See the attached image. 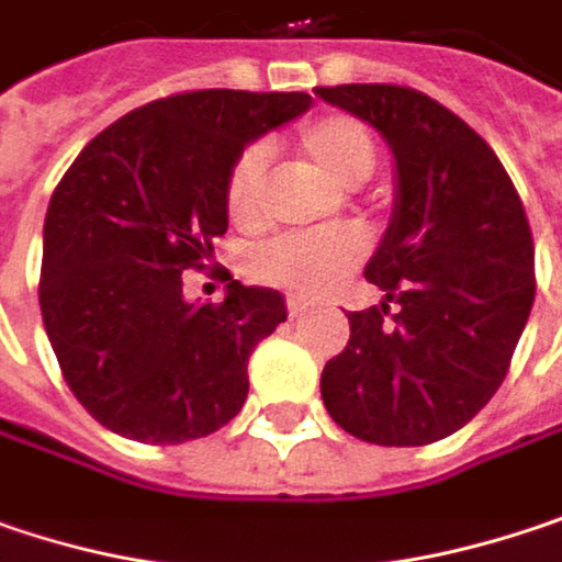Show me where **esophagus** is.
<instances>
[{"label":"esophagus","mask_w":562,"mask_h":562,"mask_svg":"<svg viewBox=\"0 0 562 562\" xmlns=\"http://www.w3.org/2000/svg\"><path fill=\"white\" fill-rule=\"evenodd\" d=\"M306 310H310V303L301 301V297H291V301H288V313H291V316H303Z\"/></svg>","instance_id":"obj_1"}]
</instances>
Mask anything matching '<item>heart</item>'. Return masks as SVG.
<instances>
[{
    "mask_svg": "<svg viewBox=\"0 0 562 562\" xmlns=\"http://www.w3.org/2000/svg\"><path fill=\"white\" fill-rule=\"evenodd\" d=\"M297 140L303 153L336 181L361 184L374 176L378 146L368 124L351 114H319L303 124ZM265 191H268V146L249 143L236 153L226 172L229 217L239 223L259 221ZM361 256H364V236L351 226L288 233L265 243L252 256V274L261 284L291 294H316L336 284L348 268L361 261Z\"/></svg>",
    "mask_w": 562,
    "mask_h": 562,
    "instance_id": "obj_1",
    "label": "heart"
}]
</instances>
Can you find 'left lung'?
I'll use <instances>...</instances> for the list:
<instances>
[{
  "label": "left lung",
  "instance_id": "left-lung-1",
  "mask_svg": "<svg viewBox=\"0 0 562 562\" xmlns=\"http://www.w3.org/2000/svg\"><path fill=\"white\" fill-rule=\"evenodd\" d=\"M316 95L374 124L400 179L364 268L386 301L348 313V345L323 368V403L371 445L441 441L502 386L538 294L521 198L493 146L425 92L361 82L316 86Z\"/></svg>",
  "mask_w": 562,
  "mask_h": 562
}]
</instances>
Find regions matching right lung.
<instances>
[{"label": "right lung", "mask_w": 562, "mask_h": 562, "mask_svg": "<svg viewBox=\"0 0 562 562\" xmlns=\"http://www.w3.org/2000/svg\"><path fill=\"white\" fill-rule=\"evenodd\" d=\"M306 92L201 89L156 99L89 143L44 221L41 316L63 381L104 428L181 445L233 419L249 355L288 319L284 297L229 278L188 303L226 233V172L259 134L310 108Z\"/></svg>", "instance_id": "add662e5"}]
</instances>
